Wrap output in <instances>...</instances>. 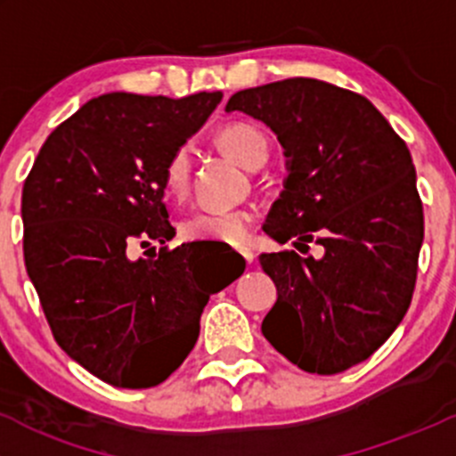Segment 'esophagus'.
Returning a JSON list of instances; mask_svg holds the SVG:
<instances>
[{"label":"esophagus","instance_id":"1","mask_svg":"<svg viewBox=\"0 0 456 456\" xmlns=\"http://www.w3.org/2000/svg\"><path fill=\"white\" fill-rule=\"evenodd\" d=\"M240 256L245 257L247 265H254V251H251V249H240Z\"/></svg>","mask_w":456,"mask_h":456}]
</instances>
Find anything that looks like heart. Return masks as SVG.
I'll return each instance as SVG.
<instances>
[{
	"instance_id": "obj_1",
	"label": "heart",
	"mask_w": 456,
	"mask_h": 456,
	"mask_svg": "<svg viewBox=\"0 0 456 456\" xmlns=\"http://www.w3.org/2000/svg\"><path fill=\"white\" fill-rule=\"evenodd\" d=\"M218 141L245 167H254L269 154V139L254 123H229L218 132ZM190 147H178L172 151L163 169V191L169 200L185 199L190 190ZM251 220L254 216L247 209H202L185 218L183 236L187 240H216L238 245V242H245Z\"/></svg>"
}]
</instances>
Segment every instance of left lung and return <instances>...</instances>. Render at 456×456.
I'll return each mask as SVG.
<instances>
[{
	"label": "left lung",
	"mask_w": 456,
	"mask_h": 456,
	"mask_svg": "<svg viewBox=\"0 0 456 456\" xmlns=\"http://www.w3.org/2000/svg\"><path fill=\"white\" fill-rule=\"evenodd\" d=\"M224 110L271 127L287 156L266 236L324 247L322 257L260 256L278 289L262 335L317 375L369 360L411 306L424 242L406 142L366 96L305 77L236 92Z\"/></svg>",
	"instance_id": "1"
}]
</instances>
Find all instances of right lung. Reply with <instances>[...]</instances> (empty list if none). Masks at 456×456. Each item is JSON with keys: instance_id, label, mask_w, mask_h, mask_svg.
<instances>
[{"instance_id": "right-lung-1", "label": "right lung", "mask_w": 456, "mask_h": 456, "mask_svg": "<svg viewBox=\"0 0 456 456\" xmlns=\"http://www.w3.org/2000/svg\"><path fill=\"white\" fill-rule=\"evenodd\" d=\"M223 92L185 99L110 92L81 105L39 150L24 183V257L59 346L118 388H151L185 362L209 296L240 278L207 275L174 238L163 169ZM136 244L151 258H132Z\"/></svg>"}]
</instances>
